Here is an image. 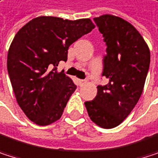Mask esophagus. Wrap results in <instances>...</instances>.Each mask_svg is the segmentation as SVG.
<instances>
[{
    "mask_svg": "<svg viewBox=\"0 0 158 158\" xmlns=\"http://www.w3.org/2000/svg\"><path fill=\"white\" fill-rule=\"evenodd\" d=\"M79 83H80L81 85H84V84L86 83V81H85V80H79Z\"/></svg>",
    "mask_w": 158,
    "mask_h": 158,
    "instance_id": "esophagus-1",
    "label": "esophagus"
}]
</instances>
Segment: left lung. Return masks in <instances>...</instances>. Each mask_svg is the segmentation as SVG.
<instances>
[{"label": "left lung", "mask_w": 158, "mask_h": 158, "mask_svg": "<svg viewBox=\"0 0 158 158\" xmlns=\"http://www.w3.org/2000/svg\"><path fill=\"white\" fill-rule=\"evenodd\" d=\"M94 21L107 45L102 75L109 83L98 85L97 97L85 105L93 122L111 129L128 117L143 93L150 50L138 30L126 20L103 15Z\"/></svg>", "instance_id": "left-lung-1"}]
</instances>
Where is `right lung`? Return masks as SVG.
Instances as JSON below:
<instances>
[{
  "label": "right lung",
  "instance_id": "right-lung-1",
  "mask_svg": "<svg viewBox=\"0 0 158 158\" xmlns=\"http://www.w3.org/2000/svg\"><path fill=\"white\" fill-rule=\"evenodd\" d=\"M94 28L89 18L39 16L15 36L7 70L19 107L34 123L46 126L61 117L76 85L57 66L67 60L69 47Z\"/></svg>",
  "mask_w": 158,
  "mask_h": 158
}]
</instances>
